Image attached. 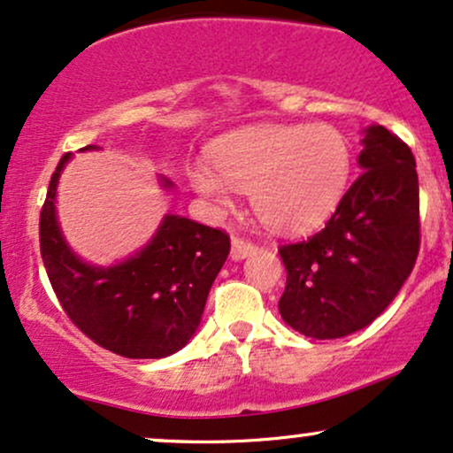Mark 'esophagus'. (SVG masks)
<instances>
[{"label": "esophagus", "instance_id": "1", "mask_svg": "<svg viewBox=\"0 0 453 453\" xmlns=\"http://www.w3.org/2000/svg\"><path fill=\"white\" fill-rule=\"evenodd\" d=\"M254 252H257V246H254L252 242H248V239H243V237L231 239V258L233 260H243V258L252 257Z\"/></svg>", "mask_w": 453, "mask_h": 453}]
</instances>
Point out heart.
I'll list each match as a JSON object with an SVG mask.
<instances>
[{"label":"heart","instance_id":"1","mask_svg":"<svg viewBox=\"0 0 453 453\" xmlns=\"http://www.w3.org/2000/svg\"><path fill=\"white\" fill-rule=\"evenodd\" d=\"M210 161L190 165V184L222 207L250 190L254 211L278 231H307L326 220L348 193L352 146L331 125H257L220 137Z\"/></svg>","mask_w":453,"mask_h":453}]
</instances>
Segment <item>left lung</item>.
<instances>
[{
  "mask_svg": "<svg viewBox=\"0 0 453 453\" xmlns=\"http://www.w3.org/2000/svg\"><path fill=\"white\" fill-rule=\"evenodd\" d=\"M360 143L363 173L326 226L280 248L288 273L281 320L311 339L369 326L398 295L419 252L416 158L381 125L366 127Z\"/></svg>",
  "mask_w": 453,
  "mask_h": 453,
  "instance_id": "1",
  "label": "left lung"
}]
</instances>
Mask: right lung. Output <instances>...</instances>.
Returning a JSON list of instances; mask_svg holds the SVG:
<instances>
[{
  "mask_svg": "<svg viewBox=\"0 0 453 453\" xmlns=\"http://www.w3.org/2000/svg\"><path fill=\"white\" fill-rule=\"evenodd\" d=\"M69 158L65 154L57 165L40 214L42 260L63 311L95 343L125 358L175 354L199 328L231 239L190 218L165 214L150 242L129 258L90 265L69 248L58 226L57 186ZM158 182L173 188L163 175Z\"/></svg>",
  "mask_w": 453,
  "mask_h": 453,
  "instance_id": "right-lung-1",
  "label": "right lung"
}]
</instances>
